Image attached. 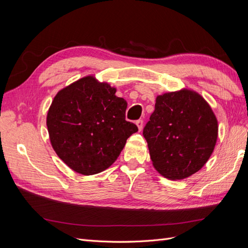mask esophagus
<instances>
[{"instance_id":"esophagus-1","label":"esophagus","mask_w":248,"mask_h":248,"mask_svg":"<svg viewBox=\"0 0 248 248\" xmlns=\"http://www.w3.org/2000/svg\"><path fill=\"white\" fill-rule=\"evenodd\" d=\"M136 124L138 125V127H139V130L140 131H141V129H142V126H144V121H142L141 119H140V120H138V121L136 122Z\"/></svg>"}]
</instances>
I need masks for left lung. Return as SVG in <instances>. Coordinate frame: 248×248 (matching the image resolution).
Instances as JSON below:
<instances>
[{"label": "left lung", "instance_id": "obj_1", "mask_svg": "<svg viewBox=\"0 0 248 248\" xmlns=\"http://www.w3.org/2000/svg\"><path fill=\"white\" fill-rule=\"evenodd\" d=\"M217 132L211 108L189 90L157 96L155 110L142 130L154 168L170 180L189 177L205 166Z\"/></svg>", "mask_w": 248, "mask_h": 248}]
</instances>
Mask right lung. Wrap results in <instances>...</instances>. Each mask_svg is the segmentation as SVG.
Wrapping results in <instances>:
<instances>
[{
	"mask_svg": "<svg viewBox=\"0 0 248 248\" xmlns=\"http://www.w3.org/2000/svg\"><path fill=\"white\" fill-rule=\"evenodd\" d=\"M115 93L107 82L86 77L61 90L51 102L46 118L51 146L78 174L107 170L139 130L126 121L127 102Z\"/></svg>",
	"mask_w": 248,
	"mask_h": 248,
	"instance_id": "add662e5",
	"label": "right lung"
}]
</instances>
